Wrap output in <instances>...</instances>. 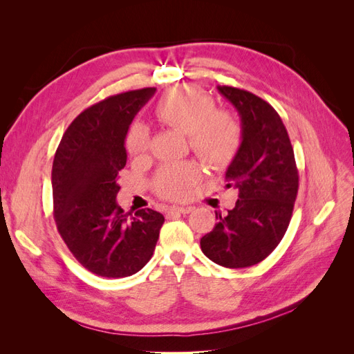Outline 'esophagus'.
Segmentation results:
<instances>
[{
    "label": "esophagus",
    "instance_id": "obj_1",
    "mask_svg": "<svg viewBox=\"0 0 354 354\" xmlns=\"http://www.w3.org/2000/svg\"><path fill=\"white\" fill-rule=\"evenodd\" d=\"M192 211H194V207H171L167 211V216L173 217V216H177V214H189Z\"/></svg>",
    "mask_w": 354,
    "mask_h": 354
}]
</instances>
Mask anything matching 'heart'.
<instances>
[{
  "label": "heart",
  "mask_w": 354,
  "mask_h": 354,
  "mask_svg": "<svg viewBox=\"0 0 354 354\" xmlns=\"http://www.w3.org/2000/svg\"><path fill=\"white\" fill-rule=\"evenodd\" d=\"M158 121L183 131L190 147L203 162L221 168L229 165L242 145V128L236 118L216 109L212 99L195 88H174L165 93L155 104ZM127 151L142 156L149 149V136L142 125H133L127 134ZM199 177L192 162L168 164L159 169L155 189L168 199L185 198Z\"/></svg>",
  "instance_id": "1"
}]
</instances>
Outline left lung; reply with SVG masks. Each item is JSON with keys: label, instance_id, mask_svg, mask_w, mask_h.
<instances>
[{"label": "left lung", "instance_id": "1", "mask_svg": "<svg viewBox=\"0 0 354 354\" xmlns=\"http://www.w3.org/2000/svg\"><path fill=\"white\" fill-rule=\"evenodd\" d=\"M241 116L242 145L226 171L238 201L201 239L208 259L229 269L263 261L279 242L292 217L298 192L294 149L281 116L250 91L218 85Z\"/></svg>", "mask_w": 354, "mask_h": 354}]
</instances>
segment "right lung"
I'll use <instances>...</instances> for the list:
<instances>
[{
  "label": "right lung",
  "instance_id": "right-lung-1",
  "mask_svg": "<svg viewBox=\"0 0 354 354\" xmlns=\"http://www.w3.org/2000/svg\"><path fill=\"white\" fill-rule=\"evenodd\" d=\"M156 88L127 91L81 112L53 160L55 220L62 239L85 269L127 277L152 259L164 216L151 208L124 212L118 173L127 164L125 137Z\"/></svg>",
  "mask_w": 354,
  "mask_h": 354
}]
</instances>
